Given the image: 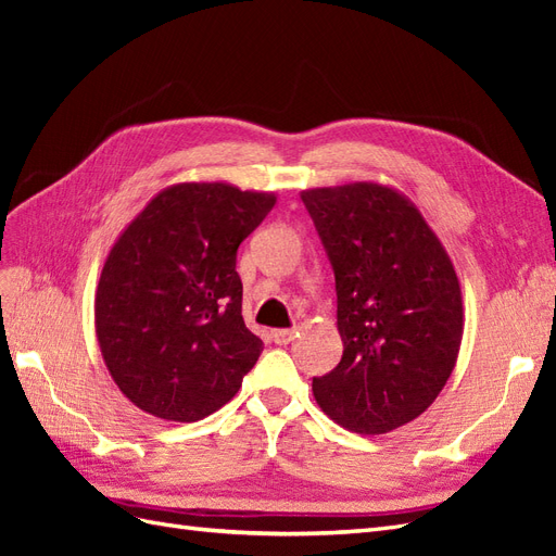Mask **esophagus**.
Masks as SVG:
<instances>
[{
  "label": "esophagus",
  "mask_w": 556,
  "mask_h": 556,
  "mask_svg": "<svg viewBox=\"0 0 556 556\" xmlns=\"http://www.w3.org/2000/svg\"><path fill=\"white\" fill-rule=\"evenodd\" d=\"M294 336H296V329H274L271 331V339L278 345H288L290 341H294Z\"/></svg>",
  "instance_id": "obj_1"
}]
</instances>
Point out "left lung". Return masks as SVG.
I'll return each instance as SVG.
<instances>
[{
	"label": "left lung",
	"instance_id": "left-lung-1",
	"mask_svg": "<svg viewBox=\"0 0 556 556\" xmlns=\"http://www.w3.org/2000/svg\"><path fill=\"white\" fill-rule=\"evenodd\" d=\"M336 276L343 357L313 378L333 422L376 435L422 415L445 387L464 336L462 285L413 201L359 180L301 192Z\"/></svg>",
	"mask_w": 556,
	"mask_h": 556
}]
</instances>
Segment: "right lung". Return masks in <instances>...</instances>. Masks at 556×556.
<instances>
[{"mask_svg":"<svg viewBox=\"0 0 556 556\" xmlns=\"http://www.w3.org/2000/svg\"><path fill=\"white\" fill-rule=\"evenodd\" d=\"M274 206V192L176 182L115 239L94 329L117 390L143 413L197 422L241 390L264 343L243 323L237 250Z\"/></svg>","mask_w":556,"mask_h":556,"instance_id":"add662e5","label":"right lung"}]
</instances>
